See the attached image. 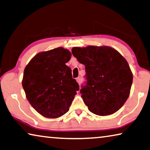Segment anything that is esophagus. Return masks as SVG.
Wrapping results in <instances>:
<instances>
[{"label": "esophagus", "mask_w": 150, "mask_h": 150, "mask_svg": "<svg viewBox=\"0 0 150 150\" xmlns=\"http://www.w3.org/2000/svg\"><path fill=\"white\" fill-rule=\"evenodd\" d=\"M76 80H77V81L78 83H81V77H77V79H76Z\"/></svg>", "instance_id": "obj_1"}]
</instances>
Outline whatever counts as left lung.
Masks as SVG:
<instances>
[{"label":"left lung","instance_id":"obj_1","mask_svg":"<svg viewBox=\"0 0 150 150\" xmlns=\"http://www.w3.org/2000/svg\"><path fill=\"white\" fill-rule=\"evenodd\" d=\"M72 53L85 65L86 81L80 93L89 110L101 116L118 111L127 101L133 82L127 61L109 47H74Z\"/></svg>","mask_w":150,"mask_h":150}]
</instances>
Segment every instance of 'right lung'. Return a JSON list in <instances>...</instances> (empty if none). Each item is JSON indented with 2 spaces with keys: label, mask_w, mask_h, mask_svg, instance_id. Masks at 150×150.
Returning a JSON list of instances; mask_svg holds the SVG:
<instances>
[{
  "label": "right lung",
  "mask_w": 150,
  "mask_h": 150,
  "mask_svg": "<svg viewBox=\"0 0 150 150\" xmlns=\"http://www.w3.org/2000/svg\"><path fill=\"white\" fill-rule=\"evenodd\" d=\"M71 57L69 51L58 47L38 53L24 70L22 85L26 97L45 117L57 118L67 112L79 90L65 65Z\"/></svg>",
  "instance_id": "add662e5"
}]
</instances>
